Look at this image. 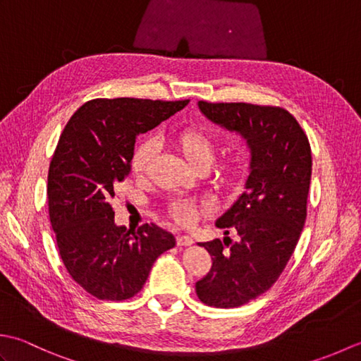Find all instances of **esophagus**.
<instances>
[{
    "label": "esophagus",
    "instance_id": "34e87169",
    "mask_svg": "<svg viewBox=\"0 0 361 361\" xmlns=\"http://www.w3.org/2000/svg\"><path fill=\"white\" fill-rule=\"evenodd\" d=\"M192 243H194L192 237H189V235H176V245H178V247H189V245H192Z\"/></svg>",
    "mask_w": 361,
    "mask_h": 361
}]
</instances>
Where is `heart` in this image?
<instances>
[{"mask_svg":"<svg viewBox=\"0 0 361 361\" xmlns=\"http://www.w3.org/2000/svg\"><path fill=\"white\" fill-rule=\"evenodd\" d=\"M173 147L180 152V155L186 159V163L194 171H206L212 164L216 157V141L214 137L203 132L200 128H183L172 136ZM157 153V144L153 140H145L133 152L130 159V169L137 178L144 176L147 172L149 164ZM239 167V158H228L219 169V175L224 178H229L237 172ZM206 211L203 204L194 200H175L167 208L169 217L175 220L178 225L190 226L198 220V217Z\"/></svg>","mask_w":361,"mask_h":361,"instance_id":"heart-1","label":"heart"}]
</instances>
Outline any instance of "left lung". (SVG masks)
<instances>
[{
  "label": "left lung",
  "mask_w": 361,
  "mask_h": 361,
  "mask_svg": "<svg viewBox=\"0 0 361 361\" xmlns=\"http://www.w3.org/2000/svg\"><path fill=\"white\" fill-rule=\"evenodd\" d=\"M206 118L242 135L251 152L243 194L216 226L240 239L198 243L212 267L195 283L200 301L217 309L240 307L278 281L293 255L307 217L312 150L307 136L281 106L200 101Z\"/></svg>",
  "instance_id": "1"
}]
</instances>
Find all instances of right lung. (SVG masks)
I'll list each match as a JSON object with an SVG mask.
<instances>
[{
    "instance_id": "1",
    "label": "right lung",
    "mask_w": 361,
    "mask_h": 361,
    "mask_svg": "<svg viewBox=\"0 0 361 361\" xmlns=\"http://www.w3.org/2000/svg\"><path fill=\"white\" fill-rule=\"evenodd\" d=\"M188 104L93 99L63 128L49 164V219L65 268L90 295L106 301L135 296L158 256L175 247V237L153 224L135 233L116 226L111 198L130 173L136 136Z\"/></svg>"
}]
</instances>
